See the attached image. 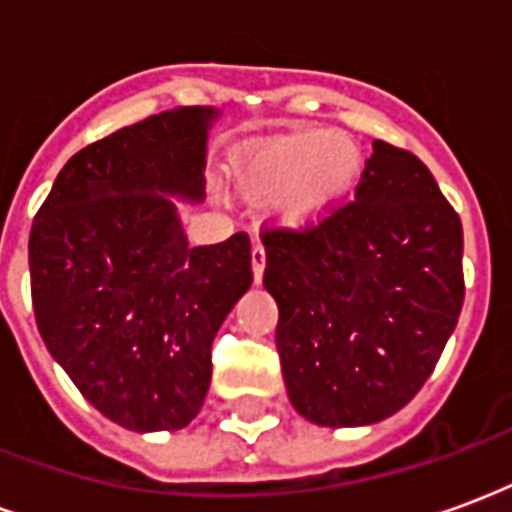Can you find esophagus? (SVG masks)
Segmentation results:
<instances>
[{
	"label": "esophagus",
	"instance_id": "esophagus-1",
	"mask_svg": "<svg viewBox=\"0 0 512 512\" xmlns=\"http://www.w3.org/2000/svg\"><path fill=\"white\" fill-rule=\"evenodd\" d=\"M263 271H266V249L255 244L252 246V277H255V285L263 282Z\"/></svg>",
	"mask_w": 512,
	"mask_h": 512
}]
</instances>
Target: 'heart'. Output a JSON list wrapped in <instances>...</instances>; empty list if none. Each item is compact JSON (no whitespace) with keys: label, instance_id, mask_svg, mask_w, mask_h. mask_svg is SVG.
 Returning <instances> with one entry per match:
<instances>
[{"label":"heart","instance_id":"1","mask_svg":"<svg viewBox=\"0 0 512 512\" xmlns=\"http://www.w3.org/2000/svg\"><path fill=\"white\" fill-rule=\"evenodd\" d=\"M365 156L354 136L301 128L241 147L230 161V186L252 205L271 202V222L307 230L332 216L362 178Z\"/></svg>","mask_w":512,"mask_h":512}]
</instances>
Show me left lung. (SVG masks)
Instances as JSON below:
<instances>
[{"label":"left lung","instance_id":"obj_1","mask_svg":"<svg viewBox=\"0 0 512 512\" xmlns=\"http://www.w3.org/2000/svg\"><path fill=\"white\" fill-rule=\"evenodd\" d=\"M263 244L293 408L323 428H359L406 406L463 304L461 219L430 169L376 139L356 202Z\"/></svg>","mask_w":512,"mask_h":512}]
</instances>
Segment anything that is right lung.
I'll use <instances>...</instances> for the list:
<instances>
[{"label":"right lung","mask_w":512,"mask_h":512,"mask_svg":"<svg viewBox=\"0 0 512 512\" xmlns=\"http://www.w3.org/2000/svg\"><path fill=\"white\" fill-rule=\"evenodd\" d=\"M213 106H178L93 142L60 169L29 233L43 343L106 419L180 430L211 386V345L252 285L246 233L191 246Z\"/></svg>","instance_id":"1"}]
</instances>
